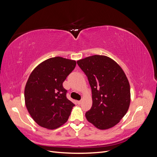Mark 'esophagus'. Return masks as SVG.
Segmentation results:
<instances>
[{
	"instance_id": "obj_1",
	"label": "esophagus",
	"mask_w": 157,
	"mask_h": 157,
	"mask_svg": "<svg viewBox=\"0 0 157 157\" xmlns=\"http://www.w3.org/2000/svg\"><path fill=\"white\" fill-rule=\"evenodd\" d=\"M81 102H82V101H81V100H80V101H77V103H78V105H80V104L81 103Z\"/></svg>"
}]
</instances>
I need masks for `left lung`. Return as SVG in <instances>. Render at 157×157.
<instances>
[{"instance_id": "8db88e82", "label": "left lung", "mask_w": 157, "mask_h": 157, "mask_svg": "<svg viewBox=\"0 0 157 157\" xmlns=\"http://www.w3.org/2000/svg\"><path fill=\"white\" fill-rule=\"evenodd\" d=\"M92 89V106L85 116L100 130L115 126L127 113L130 88L124 71L105 56L94 55L77 61Z\"/></svg>"}]
</instances>
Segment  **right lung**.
Instances as JSON below:
<instances>
[{
  "mask_svg": "<svg viewBox=\"0 0 157 157\" xmlns=\"http://www.w3.org/2000/svg\"><path fill=\"white\" fill-rule=\"evenodd\" d=\"M75 66L74 60L55 57L31 73L25 88V105L39 126L54 130L68 120L75 104L67 98L63 82Z\"/></svg>",
  "mask_w": 157,
  "mask_h": 157,
  "instance_id": "add662e5",
  "label": "right lung"
}]
</instances>
